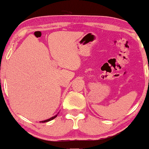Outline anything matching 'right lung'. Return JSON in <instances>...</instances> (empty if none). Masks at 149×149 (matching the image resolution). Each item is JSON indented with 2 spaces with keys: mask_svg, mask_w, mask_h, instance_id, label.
<instances>
[{
  "mask_svg": "<svg viewBox=\"0 0 149 149\" xmlns=\"http://www.w3.org/2000/svg\"><path fill=\"white\" fill-rule=\"evenodd\" d=\"M57 115H58V114L55 115V116L52 117V118H49V119L46 120H43V121H41V122H40V123H47V122H48V121H51V120H53V119H55V118H56V117H57Z\"/></svg>",
  "mask_w": 149,
  "mask_h": 149,
  "instance_id": "add662e5",
  "label": "right lung"
}]
</instances>
